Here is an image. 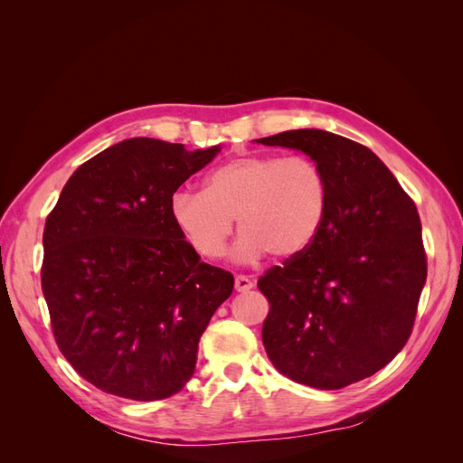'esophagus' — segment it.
I'll list each match as a JSON object with an SVG mask.
<instances>
[{"label": "esophagus", "mask_w": 463, "mask_h": 463, "mask_svg": "<svg viewBox=\"0 0 463 463\" xmlns=\"http://www.w3.org/2000/svg\"><path fill=\"white\" fill-rule=\"evenodd\" d=\"M253 286L255 284H253V279H250V278H247L243 274H237L235 276V289L237 291H249Z\"/></svg>", "instance_id": "1"}]
</instances>
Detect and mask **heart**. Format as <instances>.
Instances as JSON below:
<instances>
[{
  "label": "heart",
  "mask_w": 463,
  "mask_h": 463,
  "mask_svg": "<svg viewBox=\"0 0 463 463\" xmlns=\"http://www.w3.org/2000/svg\"><path fill=\"white\" fill-rule=\"evenodd\" d=\"M330 203L328 179L309 156L247 154L218 165L204 191L177 189L170 214L204 259L226 253L237 216V257L250 260L299 255L318 235Z\"/></svg>",
  "instance_id": "b5f03b06"
}]
</instances>
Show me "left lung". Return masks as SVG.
<instances>
[{
    "label": "left lung",
    "mask_w": 463,
    "mask_h": 463,
    "mask_svg": "<svg viewBox=\"0 0 463 463\" xmlns=\"http://www.w3.org/2000/svg\"><path fill=\"white\" fill-rule=\"evenodd\" d=\"M303 150L328 179V213L303 253L259 278L270 309L262 344L276 371L340 390L394 359L427 279L417 206L374 152L320 129L259 138Z\"/></svg>",
    "instance_id": "left-lung-1"
}]
</instances>
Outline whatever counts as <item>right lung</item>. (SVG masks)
<instances>
[{"label": "right lung", "instance_id": "right-lung-1", "mask_svg": "<svg viewBox=\"0 0 463 463\" xmlns=\"http://www.w3.org/2000/svg\"><path fill=\"white\" fill-rule=\"evenodd\" d=\"M218 150L128 138L79 165L46 218L40 279L55 344L108 394H177L232 296L233 274L201 262L170 214L172 194Z\"/></svg>", "mask_w": 463, "mask_h": 463}]
</instances>
